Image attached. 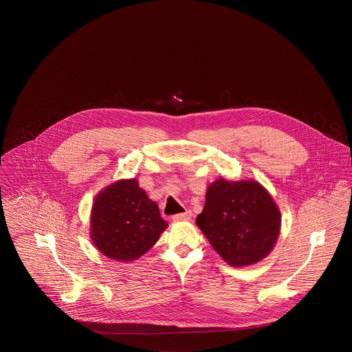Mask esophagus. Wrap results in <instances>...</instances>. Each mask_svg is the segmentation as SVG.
Wrapping results in <instances>:
<instances>
[{
	"instance_id": "1",
	"label": "esophagus",
	"mask_w": 352,
	"mask_h": 352,
	"mask_svg": "<svg viewBox=\"0 0 352 352\" xmlns=\"http://www.w3.org/2000/svg\"><path fill=\"white\" fill-rule=\"evenodd\" d=\"M192 217V212L190 210H186L184 213H178V214H174L173 216V220L174 221H185V220H189Z\"/></svg>"
}]
</instances>
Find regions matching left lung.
Returning <instances> with one entry per match:
<instances>
[{
    "instance_id": "1",
    "label": "left lung",
    "mask_w": 352,
    "mask_h": 352,
    "mask_svg": "<svg viewBox=\"0 0 352 352\" xmlns=\"http://www.w3.org/2000/svg\"><path fill=\"white\" fill-rule=\"evenodd\" d=\"M280 212L255 181H214L206 192L197 227L231 266L254 265L269 255L280 232Z\"/></svg>"
}]
</instances>
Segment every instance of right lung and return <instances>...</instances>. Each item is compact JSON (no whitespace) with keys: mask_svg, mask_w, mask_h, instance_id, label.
<instances>
[{"mask_svg":"<svg viewBox=\"0 0 352 352\" xmlns=\"http://www.w3.org/2000/svg\"><path fill=\"white\" fill-rule=\"evenodd\" d=\"M90 227L91 241L100 252L131 262L157 242L167 223L136 179H122L97 195Z\"/></svg>","mask_w":352,"mask_h":352,"instance_id":"obj_1","label":"right lung"}]
</instances>
